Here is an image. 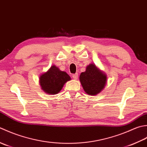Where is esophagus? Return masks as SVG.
<instances>
[{
    "label": "esophagus",
    "mask_w": 147,
    "mask_h": 147,
    "mask_svg": "<svg viewBox=\"0 0 147 147\" xmlns=\"http://www.w3.org/2000/svg\"><path fill=\"white\" fill-rule=\"evenodd\" d=\"M72 77L74 78L75 80H77L78 79V74L76 73V74H73Z\"/></svg>",
    "instance_id": "34e87169"
}]
</instances>
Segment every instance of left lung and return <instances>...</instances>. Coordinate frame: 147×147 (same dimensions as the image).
Masks as SVG:
<instances>
[{
  "label": "left lung",
  "instance_id": "1",
  "mask_svg": "<svg viewBox=\"0 0 147 147\" xmlns=\"http://www.w3.org/2000/svg\"><path fill=\"white\" fill-rule=\"evenodd\" d=\"M107 79L106 74L99 70L94 64H89L79 77L84 90L89 95L100 93L105 86Z\"/></svg>",
  "mask_w": 147,
  "mask_h": 147
}]
</instances>
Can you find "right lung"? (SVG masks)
Returning <instances> with one entry per match:
<instances>
[{
  "mask_svg": "<svg viewBox=\"0 0 147 147\" xmlns=\"http://www.w3.org/2000/svg\"><path fill=\"white\" fill-rule=\"evenodd\" d=\"M70 80V77L63 71H61L55 65H53L46 73L40 77L42 89L48 94H56L61 90L65 84Z\"/></svg>",
  "mask_w": 147,
  "mask_h": 147,
  "instance_id": "obj_1",
  "label": "right lung"
}]
</instances>
